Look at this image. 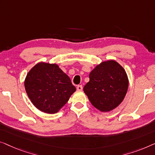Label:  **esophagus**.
<instances>
[{
	"label": "esophagus",
	"instance_id": "1",
	"mask_svg": "<svg viewBox=\"0 0 155 155\" xmlns=\"http://www.w3.org/2000/svg\"><path fill=\"white\" fill-rule=\"evenodd\" d=\"M77 91H82L83 87H82L81 85H78V86H77Z\"/></svg>",
	"mask_w": 155,
	"mask_h": 155
}]
</instances>
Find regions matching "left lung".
I'll return each mask as SVG.
<instances>
[{
	"label": "left lung",
	"mask_w": 155,
	"mask_h": 155,
	"mask_svg": "<svg viewBox=\"0 0 155 155\" xmlns=\"http://www.w3.org/2000/svg\"><path fill=\"white\" fill-rule=\"evenodd\" d=\"M84 91L91 103L102 112L117 108L125 97L128 78L125 69L114 60L103 61L89 74Z\"/></svg>",
	"instance_id": "obj_1"
}]
</instances>
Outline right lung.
I'll return each instance as SVG.
<instances>
[{
    "mask_svg": "<svg viewBox=\"0 0 155 155\" xmlns=\"http://www.w3.org/2000/svg\"><path fill=\"white\" fill-rule=\"evenodd\" d=\"M25 88L32 104L47 114L58 112L76 91L70 78L58 64L44 62L30 69Z\"/></svg>",
    "mask_w": 155,
    "mask_h": 155,
    "instance_id": "1",
    "label": "right lung"
}]
</instances>
